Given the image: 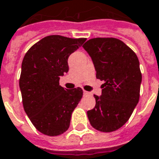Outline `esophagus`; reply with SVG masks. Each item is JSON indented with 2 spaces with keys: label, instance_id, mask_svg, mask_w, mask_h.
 Returning <instances> with one entry per match:
<instances>
[{
  "label": "esophagus",
  "instance_id": "obj_1",
  "mask_svg": "<svg viewBox=\"0 0 159 159\" xmlns=\"http://www.w3.org/2000/svg\"><path fill=\"white\" fill-rule=\"evenodd\" d=\"M83 93H84V95H86V96H87V95H89V94H90V93L87 92V91H84Z\"/></svg>",
  "mask_w": 159,
  "mask_h": 159
}]
</instances>
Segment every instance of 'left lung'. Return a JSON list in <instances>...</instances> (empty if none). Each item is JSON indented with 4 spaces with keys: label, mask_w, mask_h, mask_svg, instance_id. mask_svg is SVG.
Returning a JSON list of instances; mask_svg holds the SVG:
<instances>
[{
    "label": "left lung",
    "mask_w": 159,
    "mask_h": 159,
    "mask_svg": "<svg viewBox=\"0 0 159 159\" xmlns=\"http://www.w3.org/2000/svg\"><path fill=\"white\" fill-rule=\"evenodd\" d=\"M83 48L92 58L96 78L104 80L95 107L87 111L95 129L112 132L123 126L139 101L142 74L136 53L116 38H93Z\"/></svg>",
    "instance_id": "left-lung-1"
}]
</instances>
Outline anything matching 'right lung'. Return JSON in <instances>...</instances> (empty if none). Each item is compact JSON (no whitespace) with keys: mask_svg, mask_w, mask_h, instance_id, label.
I'll return each mask as SVG.
<instances>
[{"mask_svg":"<svg viewBox=\"0 0 159 159\" xmlns=\"http://www.w3.org/2000/svg\"><path fill=\"white\" fill-rule=\"evenodd\" d=\"M86 38L58 35L43 37L23 57L19 87L24 111L38 131L50 137L66 132L83 95L80 87L66 89L59 79L69 70L68 57Z\"/></svg>","mask_w":159,"mask_h":159,"instance_id":"1","label":"right lung"}]
</instances>
